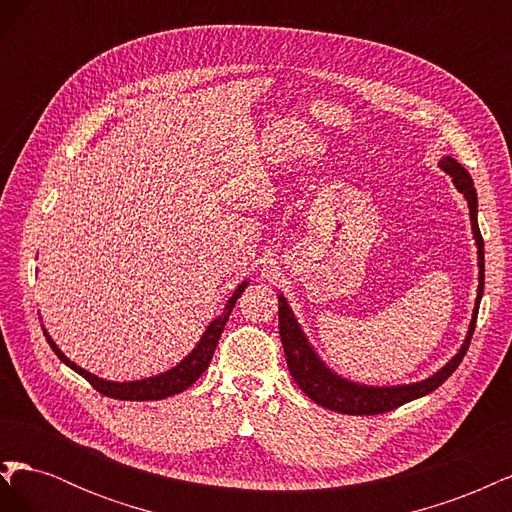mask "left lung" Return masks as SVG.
<instances>
[{"label": "left lung", "mask_w": 512, "mask_h": 512, "mask_svg": "<svg viewBox=\"0 0 512 512\" xmlns=\"http://www.w3.org/2000/svg\"><path fill=\"white\" fill-rule=\"evenodd\" d=\"M438 166L446 175H451L455 188L463 194V198L468 200L472 235L476 241L478 290H476V301H474L472 320H470L466 339H463V344L453 359L444 363V367H440L436 374H431L425 380L410 382V384H389V386L361 384V382L339 376L337 371H333L320 359V354L316 352L312 342L307 339L305 331L301 329L297 316L292 314L286 297L284 294H277V301H280V337H282L288 371L292 380L299 384V389L322 408H329L339 414H354V416L384 414L389 410H395L399 406L408 404L412 399L425 397L431 391H436L438 386L444 380H448V376H451L459 367L463 356L468 352L470 339L476 327L478 305H480V299H483V290H485V243H483V237H480V228H478V196H476L470 173L455 158L444 156L438 162Z\"/></svg>", "instance_id": "left-lung-1"}]
</instances>
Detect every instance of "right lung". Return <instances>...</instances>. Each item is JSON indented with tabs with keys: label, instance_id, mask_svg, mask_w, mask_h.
<instances>
[{
	"label": "right lung",
	"instance_id": "add662e5",
	"mask_svg": "<svg viewBox=\"0 0 512 512\" xmlns=\"http://www.w3.org/2000/svg\"><path fill=\"white\" fill-rule=\"evenodd\" d=\"M250 284V280L241 282L235 292H232V297L226 301V307L222 309V314L218 318H213L209 322V327L205 329V333L200 335V339L196 342V346L192 348V352H188L183 356V359L162 374L156 376H149V378H141V380H128V382H115V380H104L98 378L96 374H91V371L83 369L81 365H76L74 361H70L68 356L59 350V346L53 342V337L49 335V331H44L46 342L51 344L53 352L59 356L61 363H66L70 369H74L76 374L83 376L91 386H94L96 391H100L106 397H113V399H123V401H153V399H166V397H173L177 393H183L188 386H192L200 376H203V371L209 367L211 359H213V352L215 346L220 342V335L226 327L228 316L232 312V307H235L237 299L243 294V290Z\"/></svg>",
	"mask_w": 512,
	"mask_h": 512
}]
</instances>
